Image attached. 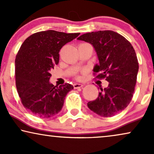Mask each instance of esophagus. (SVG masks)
I'll list each match as a JSON object with an SVG mask.
<instances>
[{"instance_id":"obj_1","label":"esophagus","mask_w":154,"mask_h":154,"mask_svg":"<svg viewBox=\"0 0 154 154\" xmlns=\"http://www.w3.org/2000/svg\"><path fill=\"white\" fill-rule=\"evenodd\" d=\"M83 86V84H81V83H75L73 85V88H75V89H77V88H82Z\"/></svg>"}]
</instances>
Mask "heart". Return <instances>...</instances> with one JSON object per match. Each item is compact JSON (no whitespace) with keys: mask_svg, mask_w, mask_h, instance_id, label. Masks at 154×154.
I'll list each match as a JSON object with an SVG mask.
<instances>
[{"mask_svg":"<svg viewBox=\"0 0 154 154\" xmlns=\"http://www.w3.org/2000/svg\"><path fill=\"white\" fill-rule=\"evenodd\" d=\"M78 79H80V77L79 76V77H78Z\"/></svg>","mask_w":154,"mask_h":154,"instance_id":"b5f03b06","label":"heart"}]
</instances>
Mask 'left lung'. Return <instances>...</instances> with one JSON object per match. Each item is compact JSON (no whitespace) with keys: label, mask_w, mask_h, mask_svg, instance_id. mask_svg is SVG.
<instances>
[{"label":"left lung","mask_w":154,"mask_h":154,"mask_svg":"<svg viewBox=\"0 0 154 154\" xmlns=\"http://www.w3.org/2000/svg\"><path fill=\"white\" fill-rule=\"evenodd\" d=\"M77 39L92 44L99 59L94 74L109 83L100 88L95 100L88 103V108L101 116H113L125 109L133 96L139 69L134 49L125 37L110 30L86 33Z\"/></svg>","instance_id":"left-lung-1"}]
</instances>
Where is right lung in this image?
I'll return each instance as SVG.
<instances>
[{"label":"right lung","instance_id":"right-lung-1","mask_svg":"<svg viewBox=\"0 0 154 154\" xmlns=\"http://www.w3.org/2000/svg\"><path fill=\"white\" fill-rule=\"evenodd\" d=\"M79 34L40 31L21 45L15 59L16 88L23 106L33 115L48 119L57 114L65 97L73 89L69 83L60 86L50 83V71L58 64L61 48Z\"/></svg>","mask_w":154,"mask_h":154}]
</instances>
